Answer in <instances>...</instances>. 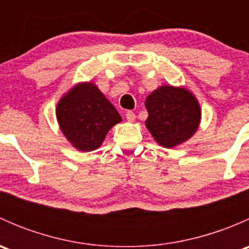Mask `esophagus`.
<instances>
[{
	"mask_svg": "<svg viewBox=\"0 0 249 249\" xmlns=\"http://www.w3.org/2000/svg\"><path fill=\"white\" fill-rule=\"evenodd\" d=\"M125 117H126L127 122H134L135 118H136V115H135V113L131 112V110H127L126 114H125Z\"/></svg>",
	"mask_w": 249,
	"mask_h": 249,
	"instance_id": "34e87169",
	"label": "esophagus"
}]
</instances>
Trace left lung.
Segmentation results:
<instances>
[{"instance_id":"left-lung-1","label":"left lung","mask_w":249,"mask_h":249,"mask_svg":"<svg viewBox=\"0 0 249 249\" xmlns=\"http://www.w3.org/2000/svg\"><path fill=\"white\" fill-rule=\"evenodd\" d=\"M145 126L165 148L185 142L196 132L201 109L196 97L183 87L162 85L145 99Z\"/></svg>"}]
</instances>
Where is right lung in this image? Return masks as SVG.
Segmentation results:
<instances>
[{
  "instance_id": "obj_1",
  "label": "right lung",
  "mask_w": 249,
  "mask_h": 249,
  "mask_svg": "<svg viewBox=\"0 0 249 249\" xmlns=\"http://www.w3.org/2000/svg\"><path fill=\"white\" fill-rule=\"evenodd\" d=\"M56 118L62 134L80 152L97 149L122 117L94 83H79L57 102Z\"/></svg>"
}]
</instances>
